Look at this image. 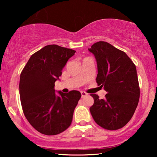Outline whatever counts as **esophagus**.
I'll list each match as a JSON object with an SVG mask.
<instances>
[{"mask_svg": "<svg viewBox=\"0 0 157 157\" xmlns=\"http://www.w3.org/2000/svg\"><path fill=\"white\" fill-rule=\"evenodd\" d=\"M81 97L82 98H84V97H86V96H88L87 93H86V92H84V91H81Z\"/></svg>", "mask_w": 157, "mask_h": 157, "instance_id": "esophagus-1", "label": "esophagus"}]
</instances>
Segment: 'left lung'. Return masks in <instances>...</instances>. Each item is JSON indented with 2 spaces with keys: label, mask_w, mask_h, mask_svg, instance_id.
Wrapping results in <instances>:
<instances>
[{
  "label": "left lung",
  "mask_w": 157,
  "mask_h": 157,
  "mask_svg": "<svg viewBox=\"0 0 157 157\" xmlns=\"http://www.w3.org/2000/svg\"><path fill=\"white\" fill-rule=\"evenodd\" d=\"M89 51L97 63L96 82L107 91L103 99L91 94L94 103L90 112L101 127L119 129L130 121L139 103L140 89L136 66L126 53L107 42L95 43Z\"/></svg>",
  "instance_id": "left-lung-1"
}]
</instances>
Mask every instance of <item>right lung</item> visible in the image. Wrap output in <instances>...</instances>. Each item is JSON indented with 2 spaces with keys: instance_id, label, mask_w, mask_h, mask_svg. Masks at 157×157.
<instances>
[{
  "instance_id": "right-lung-1",
  "label": "right lung",
  "mask_w": 157,
  "mask_h": 157,
  "mask_svg": "<svg viewBox=\"0 0 157 157\" xmlns=\"http://www.w3.org/2000/svg\"><path fill=\"white\" fill-rule=\"evenodd\" d=\"M76 51L48 45L33 53L20 76L22 109L30 124L45 135H56L69 127L81 94L78 91L56 94V81Z\"/></svg>"
}]
</instances>
